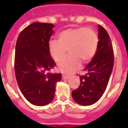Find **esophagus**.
Masks as SVG:
<instances>
[{
    "mask_svg": "<svg viewBox=\"0 0 128 128\" xmlns=\"http://www.w3.org/2000/svg\"><path fill=\"white\" fill-rule=\"evenodd\" d=\"M62 80H68V79H69V77L68 76H66V75H62Z\"/></svg>",
    "mask_w": 128,
    "mask_h": 128,
    "instance_id": "34e87169",
    "label": "esophagus"
}]
</instances>
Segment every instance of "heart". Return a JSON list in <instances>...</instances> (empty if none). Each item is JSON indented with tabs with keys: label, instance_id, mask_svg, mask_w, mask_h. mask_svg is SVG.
<instances>
[{
	"label": "heart",
	"instance_id": "1",
	"mask_svg": "<svg viewBox=\"0 0 128 128\" xmlns=\"http://www.w3.org/2000/svg\"><path fill=\"white\" fill-rule=\"evenodd\" d=\"M99 45L96 32L86 27L70 28L58 35V40H50L49 52L56 62H60L68 53L70 54L58 64V69L64 74L71 75L81 66L82 60L88 62L94 58Z\"/></svg>",
	"mask_w": 128,
	"mask_h": 128
}]
</instances>
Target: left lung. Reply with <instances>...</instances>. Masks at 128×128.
<instances>
[{
	"label": "left lung",
	"instance_id": "obj_1",
	"mask_svg": "<svg viewBox=\"0 0 128 128\" xmlns=\"http://www.w3.org/2000/svg\"><path fill=\"white\" fill-rule=\"evenodd\" d=\"M99 45L96 53L84 68L86 74L80 77V86L72 92L76 103L82 106L94 104L104 93L114 65V52L110 36L98 25Z\"/></svg>",
	"mask_w": 128,
	"mask_h": 128
}]
</instances>
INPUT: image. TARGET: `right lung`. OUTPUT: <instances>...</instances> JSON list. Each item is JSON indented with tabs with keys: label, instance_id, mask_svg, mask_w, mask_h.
Masks as SVG:
<instances>
[{
	"label": "right lung",
	"instance_id": "obj_1",
	"mask_svg": "<svg viewBox=\"0 0 128 128\" xmlns=\"http://www.w3.org/2000/svg\"><path fill=\"white\" fill-rule=\"evenodd\" d=\"M53 27V24L34 22L21 32L16 45L14 68L19 88L38 106L53 101L56 83L62 79L60 73H46L56 66L48 48Z\"/></svg>",
	"mask_w": 128,
	"mask_h": 128
}]
</instances>
